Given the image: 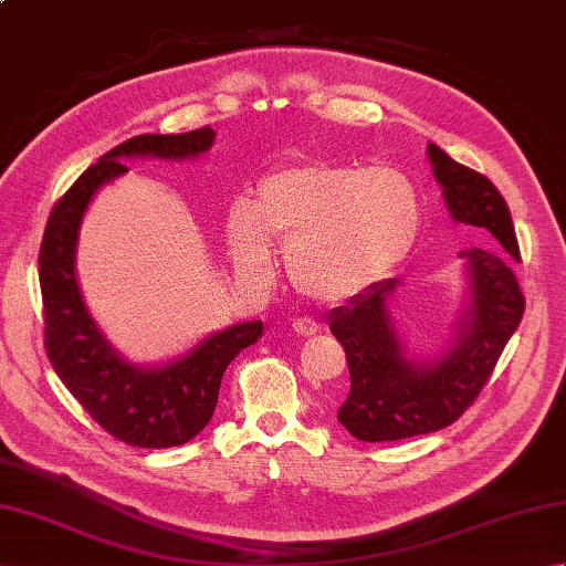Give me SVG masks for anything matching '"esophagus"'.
<instances>
[{"instance_id":"esophagus-1","label":"esophagus","mask_w":566,"mask_h":566,"mask_svg":"<svg viewBox=\"0 0 566 566\" xmlns=\"http://www.w3.org/2000/svg\"><path fill=\"white\" fill-rule=\"evenodd\" d=\"M292 328L296 335H304V338H311V335L318 333V323L314 318H294L292 321Z\"/></svg>"}]
</instances>
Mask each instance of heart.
Listing matches in <instances>:
<instances>
[{
    "label": "heart",
    "mask_w": 566,
    "mask_h": 566,
    "mask_svg": "<svg viewBox=\"0 0 566 566\" xmlns=\"http://www.w3.org/2000/svg\"><path fill=\"white\" fill-rule=\"evenodd\" d=\"M423 201L399 167L298 160L264 175L250 207L226 221V252L245 276L272 268V245H286L292 284L321 304L369 292L413 250Z\"/></svg>",
    "instance_id": "heart-1"
}]
</instances>
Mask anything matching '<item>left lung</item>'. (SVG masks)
I'll return each mask as SVG.
<instances>
[{"mask_svg":"<svg viewBox=\"0 0 566 566\" xmlns=\"http://www.w3.org/2000/svg\"><path fill=\"white\" fill-rule=\"evenodd\" d=\"M428 158L452 219L479 228L494 250L460 252L469 272V306L450 350L430 363L406 357L394 328L389 302L399 280H384L331 311V333L340 340L350 369V394L338 408V420L365 442L416 438L452 426L482 394L525 311L506 262L521 260L506 199L484 175L454 163L436 143H428Z\"/></svg>","mask_w":566,"mask_h":566,"instance_id":"left-lung-1","label":"left lung"}]
</instances>
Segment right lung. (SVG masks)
<instances>
[{"instance_id": "1", "label": "right lung", "mask_w": 566, "mask_h": 566, "mask_svg": "<svg viewBox=\"0 0 566 566\" xmlns=\"http://www.w3.org/2000/svg\"><path fill=\"white\" fill-rule=\"evenodd\" d=\"M213 138L209 126L189 134L128 138L77 177L53 207L43 233L39 280L48 359L84 411L109 436L134 448H175L199 436L213 416L226 367L262 338V321L228 326L160 367L126 363L82 298L75 272L80 226L97 189L128 172L122 160L197 158L213 146Z\"/></svg>"}]
</instances>
